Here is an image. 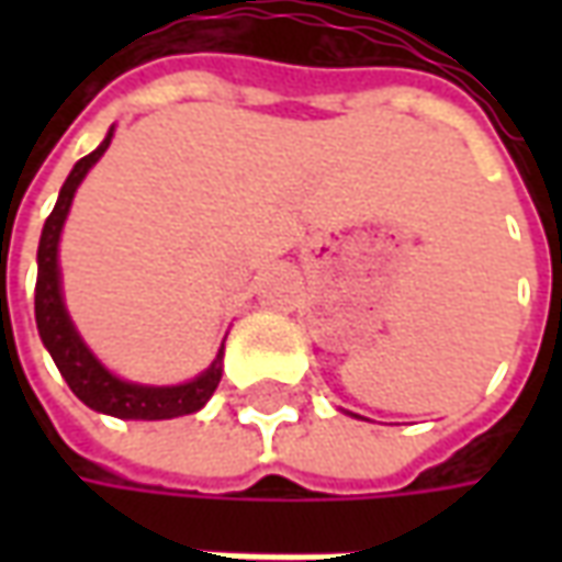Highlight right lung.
<instances>
[{
	"instance_id": "add662e5",
	"label": "right lung",
	"mask_w": 562,
	"mask_h": 562,
	"mask_svg": "<svg viewBox=\"0 0 562 562\" xmlns=\"http://www.w3.org/2000/svg\"><path fill=\"white\" fill-rule=\"evenodd\" d=\"M114 138V128L108 132V138L99 144V149H92L90 156L71 168L68 180L59 189L54 213L47 216L42 232V244H38V282H35V322H38V334L42 342L47 346V352L59 367V373L68 382V389L78 394L80 401L87 403L90 409L114 418H138V422H161V418H177V415L198 413L204 403L210 401V394L216 391L222 379V352L216 355V361L210 364L207 373H201L186 385H171V389H149V385H132L116 379L114 373H108L95 355L83 346L78 337V330L71 325V318L63 304V292H59V265H56V246H59V232L63 222L71 207V198L78 192L80 180L87 177L95 161L102 159V153L108 149Z\"/></svg>"
}]
</instances>
